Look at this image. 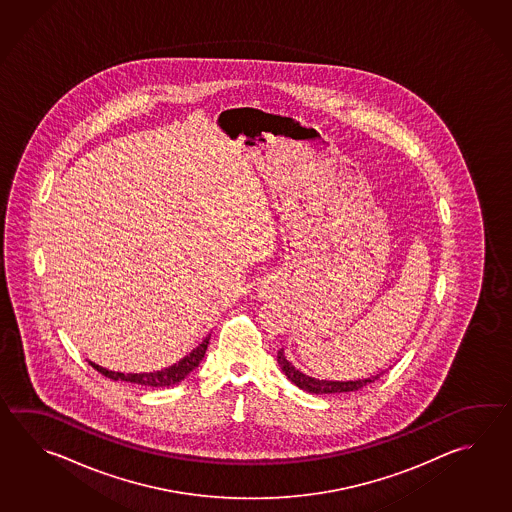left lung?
Wrapping results in <instances>:
<instances>
[{"instance_id":"1","label":"left lung","mask_w":512,"mask_h":512,"mask_svg":"<svg viewBox=\"0 0 512 512\" xmlns=\"http://www.w3.org/2000/svg\"><path fill=\"white\" fill-rule=\"evenodd\" d=\"M278 364H280V368L285 373V377L293 382L294 386H298L300 390H304L307 393H316V395L318 393L322 395V393L357 392L360 388H364L366 384L377 381L382 373H384V371H381L377 375H371L368 379H359V381H324V379L320 381V379L309 377V375H305L304 371L294 368L293 362L285 357L283 349L278 351Z\"/></svg>"}]
</instances>
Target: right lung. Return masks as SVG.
<instances>
[{
    "instance_id": "add662e5",
    "label": "right lung",
    "mask_w": 512,
    "mask_h": 512,
    "mask_svg": "<svg viewBox=\"0 0 512 512\" xmlns=\"http://www.w3.org/2000/svg\"><path fill=\"white\" fill-rule=\"evenodd\" d=\"M208 340H210V335L179 362H175L164 370L150 371V373H122V371L108 370V368H102L91 360H89V364L98 373L106 375L108 379H113V381L133 382V384H141V386H148V388H168V386H174V384L185 381L186 377L196 370L199 362L203 360L205 353H207Z\"/></svg>"
}]
</instances>
